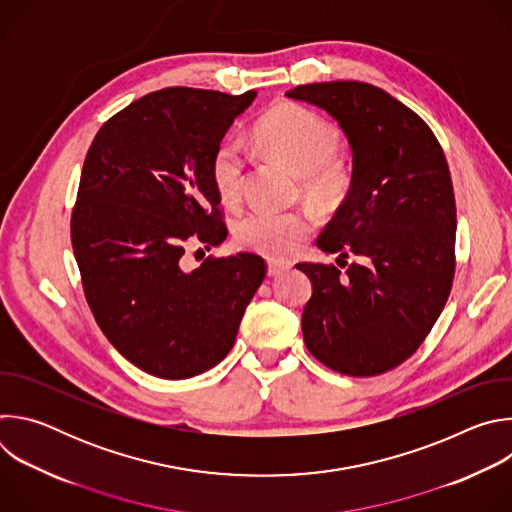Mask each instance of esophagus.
Here are the masks:
<instances>
[{
    "instance_id": "obj_1",
    "label": "esophagus",
    "mask_w": 512,
    "mask_h": 512,
    "mask_svg": "<svg viewBox=\"0 0 512 512\" xmlns=\"http://www.w3.org/2000/svg\"><path fill=\"white\" fill-rule=\"evenodd\" d=\"M287 269H289V263H283V261L271 259V261L267 263V273H269V275H279V273H283V271H287Z\"/></svg>"
}]
</instances>
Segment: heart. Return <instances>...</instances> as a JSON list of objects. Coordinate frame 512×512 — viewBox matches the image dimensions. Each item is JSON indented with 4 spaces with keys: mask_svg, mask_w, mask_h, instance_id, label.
<instances>
[{
    "mask_svg": "<svg viewBox=\"0 0 512 512\" xmlns=\"http://www.w3.org/2000/svg\"><path fill=\"white\" fill-rule=\"evenodd\" d=\"M255 139L267 156L300 174L302 188L312 200L334 204L350 190L352 174L336 156L340 131L314 111L294 103H279L257 121ZM210 178L225 204L241 200L245 156L237 139H223L216 145L210 158ZM314 227L316 216L308 208L285 212L255 208L235 223V239L243 249L287 259L300 249Z\"/></svg>",
    "mask_w": 512,
    "mask_h": 512,
    "instance_id": "heart-1",
    "label": "heart"
}]
</instances>
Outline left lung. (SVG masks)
<instances>
[{
	"label": "left lung",
	"mask_w": 512,
	"mask_h": 512,
	"mask_svg": "<svg viewBox=\"0 0 512 512\" xmlns=\"http://www.w3.org/2000/svg\"><path fill=\"white\" fill-rule=\"evenodd\" d=\"M285 95L324 109L352 148L348 196L318 237L322 251L340 253V267L296 265L314 285L304 342L336 373H387L421 346L452 289L456 200L444 150L415 111L369 83Z\"/></svg>",
	"instance_id": "1"
}]
</instances>
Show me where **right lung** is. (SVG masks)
I'll return each instance as SVG.
<instances>
[{
  "mask_svg": "<svg viewBox=\"0 0 512 512\" xmlns=\"http://www.w3.org/2000/svg\"><path fill=\"white\" fill-rule=\"evenodd\" d=\"M255 95L150 93L107 119L87 152L70 216L85 298L107 340L154 377L190 379L221 362L265 279L255 253L184 269L188 245L210 251L229 235L210 158Z\"/></svg>",
  "mask_w": 512,
  "mask_h": 512,
  "instance_id": "add662e5",
  "label": "right lung"
}]
</instances>
